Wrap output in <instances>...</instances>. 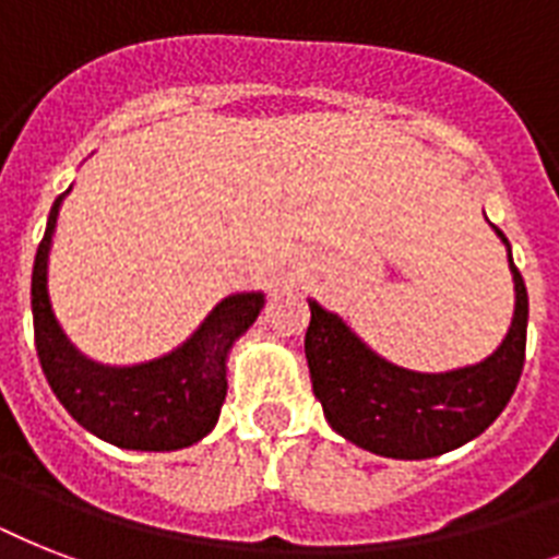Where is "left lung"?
Wrapping results in <instances>:
<instances>
[{"label": "left lung", "mask_w": 559, "mask_h": 559, "mask_svg": "<svg viewBox=\"0 0 559 559\" xmlns=\"http://www.w3.org/2000/svg\"><path fill=\"white\" fill-rule=\"evenodd\" d=\"M496 235L508 246L499 228ZM511 272L516 310L504 342L485 362L447 373L391 366L340 316L310 301L305 354L328 424L362 450L406 461L435 459L478 438L502 415L525 366L528 289L513 261Z\"/></svg>", "instance_id": "8db88e82"}]
</instances>
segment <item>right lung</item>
Segmentation results:
<instances>
[{
    "label": "right lung",
    "instance_id": "1",
    "mask_svg": "<svg viewBox=\"0 0 559 559\" xmlns=\"http://www.w3.org/2000/svg\"><path fill=\"white\" fill-rule=\"evenodd\" d=\"M63 197L51 205L31 275L34 342L48 385L66 412L100 441L144 452L191 447L217 424L226 400L228 348L258 319L263 296L237 293L223 298L200 331L168 357L130 368L98 366L66 340L48 301V249Z\"/></svg>",
    "mask_w": 559,
    "mask_h": 559
}]
</instances>
